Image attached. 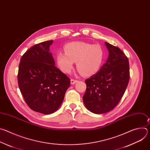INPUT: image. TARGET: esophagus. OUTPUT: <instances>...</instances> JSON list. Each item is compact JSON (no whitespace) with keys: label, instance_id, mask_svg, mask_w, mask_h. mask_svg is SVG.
<instances>
[{"label":"esophagus","instance_id":"34e87169","mask_svg":"<svg viewBox=\"0 0 150 150\" xmlns=\"http://www.w3.org/2000/svg\"><path fill=\"white\" fill-rule=\"evenodd\" d=\"M76 82H78V81L76 80V79H71V83L72 85H74L75 83H76Z\"/></svg>","mask_w":150,"mask_h":150}]
</instances>
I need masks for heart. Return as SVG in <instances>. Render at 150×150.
Returning <instances> with one entry per match:
<instances>
[{"label": "heart", "mask_w": 150, "mask_h": 150, "mask_svg": "<svg viewBox=\"0 0 150 150\" xmlns=\"http://www.w3.org/2000/svg\"><path fill=\"white\" fill-rule=\"evenodd\" d=\"M65 52L58 53L56 60L60 69L65 74L72 71L76 62L79 73L84 76H91L100 69L104 59V52L100 46L82 41L67 45Z\"/></svg>", "instance_id": "b5f03b06"}]
</instances>
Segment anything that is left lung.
Segmentation results:
<instances>
[{"instance_id": "8db88e82", "label": "left lung", "mask_w": 150, "mask_h": 150, "mask_svg": "<svg viewBox=\"0 0 150 150\" xmlns=\"http://www.w3.org/2000/svg\"><path fill=\"white\" fill-rule=\"evenodd\" d=\"M109 56L100 69L85 80L87 89L83 101L86 108L95 114L113 110L125 93L129 80L127 57L119 48L105 42Z\"/></svg>"}]
</instances>
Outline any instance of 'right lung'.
Listing matches in <instances>:
<instances>
[{"label":"right lung","mask_w":150,"mask_h":150,"mask_svg":"<svg viewBox=\"0 0 150 150\" xmlns=\"http://www.w3.org/2000/svg\"><path fill=\"white\" fill-rule=\"evenodd\" d=\"M49 40L31 47L22 56L18 81L23 97L33 110L52 114L58 110L70 86L69 78L55 67Z\"/></svg>","instance_id":"obj_1"}]
</instances>
